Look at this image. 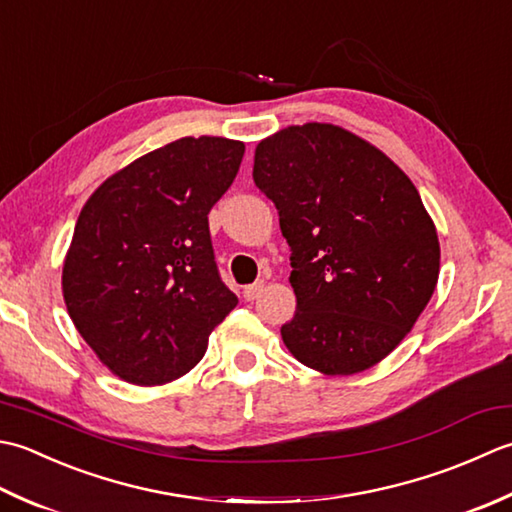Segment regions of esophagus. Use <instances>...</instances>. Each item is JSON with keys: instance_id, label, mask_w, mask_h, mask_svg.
I'll list each match as a JSON object with an SVG mask.
<instances>
[{"instance_id": "34e87169", "label": "esophagus", "mask_w": 512, "mask_h": 512, "mask_svg": "<svg viewBox=\"0 0 512 512\" xmlns=\"http://www.w3.org/2000/svg\"><path fill=\"white\" fill-rule=\"evenodd\" d=\"M263 287H265L263 280H258V283H254V285H247V287L243 289V298L249 300V302L256 300V298L260 296V291H263Z\"/></svg>"}]
</instances>
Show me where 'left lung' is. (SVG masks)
I'll list each match as a JSON object with an SVG mask.
<instances>
[{"label": "left lung", "instance_id": "left-lung-1", "mask_svg": "<svg viewBox=\"0 0 512 512\" xmlns=\"http://www.w3.org/2000/svg\"><path fill=\"white\" fill-rule=\"evenodd\" d=\"M254 183L291 247L296 314L280 327L291 356L325 375L387 358L440 276V241L409 176L340 125L305 123L256 145Z\"/></svg>", "mask_w": 512, "mask_h": 512}]
</instances>
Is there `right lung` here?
<instances>
[{
	"label": "right lung",
	"mask_w": 512,
	"mask_h": 512,
	"mask_svg": "<svg viewBox=\"0 0 512 512\" xmlns=\"http://www.w3.org/2000/svg\"><path fill=\"white\" fill-rule=\"evenodd\" d=\"M243 154V141L183 137L125 165L83 205L61 289L81 338L121 380L181 378L238 305L218 276L207 214Z\"/></svg>",
	"instance_id": "right-lung-1"
}]
</instances>
